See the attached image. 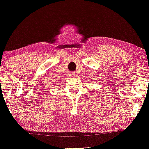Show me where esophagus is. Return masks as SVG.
<instances>
[{
	"instance_id": "obj_1",
	"label": "esophagus",
	"mask_w": 149,
	"mask_h": 149,
	"mask_svg": "<svg viewBox=\"0 0 149 149\" xmlns=\"http://www.w3.org/2000/svg\"><path fill=\"white\" fill-rule=\"evenodd\" d=\"M71 76H72V77H73V76H74V75H73V74H71Z\"/></svg>"
}]
</instances>
